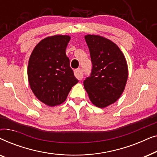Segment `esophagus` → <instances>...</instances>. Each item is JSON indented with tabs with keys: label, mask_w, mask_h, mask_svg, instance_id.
<instances>
[{
	"label": "esophagus",
	"mask_w": 157,
	"mask_h": 157,
	"mask_svg": "<svg viewBox=\"0 0 157 157\" xmlns=\"http://www.w3.org/2000/svg\"><path fill=\"white\" fill-rule=\"evenodd\" d=\"M74 75L79 81H81L83 78V71L81 68L76 69L74 71Z\"/></svg>",
	"instance_id": "obj_1"
}]
</instances>
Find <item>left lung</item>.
<instances>
[{
    "label": "left lung",
    "instance_id": "left-lung-1",
    "mask_svg": "<svg viewBox=\"0 0 157 157\" xmlns=\"http://www.w3.org/2000/svg\"><path fill=\"white\" fill-rule=\"evenodd\" d=\"M93 67L91 76L83 81L92 104L106 108L120 98L128 78L126 60L115 43L104 36H84Z\"/></svg>",
    "mask_w": 157,
    "mask_h": 157
}]
</instances>
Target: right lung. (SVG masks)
<instances>
[{
    "label": "right lung",
    "instance_id": "1",
    "mask_svg": "<svg viewBox=\"0 0 157 157\" xmlns=\"http://www.w3.org/2000/svg\"><path fill=\"white\" fill-rule=\"evenodd\" d=\"M68 35L48 36L35 46L28 64V79L38 100L55 106L65 101L71 88L78 81L70 67L66 49Z\"/></svg>",
    "mask_w": 157,
    "mask_h": 157
}]
</instances>
